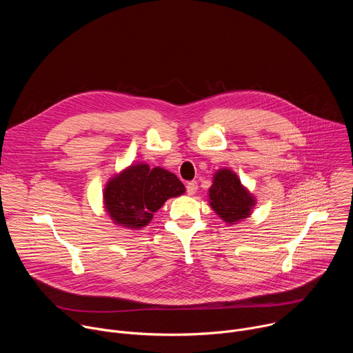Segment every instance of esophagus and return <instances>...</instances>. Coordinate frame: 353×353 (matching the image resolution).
<instances>
[{
  "label": "esophagus",
  "mask_w": 353,
  "mask_h": 353,
  "mask_svg": "<svg viewBox=\"0 0 353 353\" xmlns=\"http://www.w3.org/2000/svg\"><path fill=\"white\" fill-rule=\"evenodd\" d=\"M185 190H187V194H188V195H194V194L196 192V190H198L196 181H190V183H187Z\"/></svg>",
  "instance_id": "obj_1"
}]
</instances>
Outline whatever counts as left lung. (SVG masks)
Masks as SVG:
<instances>
[{"label":"left lung","instance_id":"1","mask_svg":"<svg viewBox=\"0 0 353 353\" xmlns=\"http://www.w3.org/2000/svg\"><path fill=\"white\" fill-rule=\"evenodd\" d=\"M212 210L228 223L239 222L250 215L256 199L241 185L239 177L229 169L216 172L210 188Z\"/></svg>","mask_w":353,"mask_h":353}]
</instances>
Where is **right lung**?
I'll list each match as a JSON object with an SVG mask.
<instances>
[{"mask_svg":"<svg viewBox=\"0 0 353 353\" xmlns=\"http://www.w3.org/2000/svg\"><path fill=\"white\" fill-rule=\"evenodd\" d=\"M184 184L176 174L162 169H150L139 163L113 177L105 188V205L112 219L130 229H141L152 219L165 201L181 195Z\"/></svg>","mask_w":353,"mask_h":353,"instance_id":"right-lung-1","label":"right lung"}]
</instances>
